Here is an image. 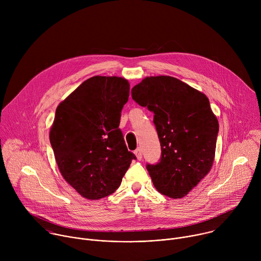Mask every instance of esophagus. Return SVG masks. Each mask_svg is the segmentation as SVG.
I'll return each instance as SVG.
<instances>
[{
  "label": "esophagus",
  "mask_w": 261,
  "mask_h": 261,
  "mask_svg": "<svg viewBox=\"0 0 261 261\" xmlns=\"http://www.w3.org/2000/svg\"><path fill=\"white\" fill-rule=\"evenodd\" d=\"M135 153V155H136V157H137V159L138 160H141L142 159V152H141V148H137V150L134 152Z\"/></svg>",
  "instance_id": "esophagus-1"
}]
</instances>
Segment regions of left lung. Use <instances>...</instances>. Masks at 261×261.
Returning a JSON list of instances; mask_svg holds the SVG:
<instances>
[{"label":"left lung","instance_id":"left-lung-1","mask_svg":"<svg viewBox=\"0 0 261 261\" xmlns=\"http://www.w3.org/2000/svg\"><path fill=\"white\" fill-rule=\"evenodd\" d=\"M132 99L154 113L161 144L157 164H147L158 192L181 198L210 172L219 132L207 97L171 76H150L131 90Z\"/></svg>","mask_w":261,"mask_h":261}]
</instances>
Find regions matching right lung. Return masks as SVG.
Here are the masks:
<instances>
[{"mask_svg": "<svg viewBox=\"0 0 261 261\" xmlns=\"http://www.w3.org/2000/svg\"><path fill=\"white\" fill-rule=\"evenodd\" d=\"M130 85L118 76H93L56 110L49 140L61 174L83 197L113 194L135 155L120 126Z\"/></svg>", "mask_w": 261, "mask_h": 261, "instance_id": "right-lung-1", "label": "right lung"}]
</instances>
